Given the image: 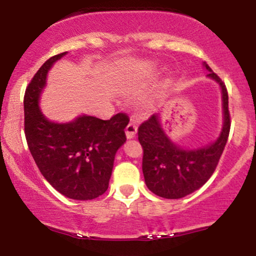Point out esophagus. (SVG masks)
Here are the masks:
<instances>
[{
    "instance_id": "34e87169",
    "label": "esophagus",
    "mask_w": 256,
    "mask_h": 256,
    "mask_svg": "<svg viewBox=\"0 0 256 256\" xmlns=\"http://www.w3.org/2000/svg\"><path fill=\"white\" fill-rule=\"evenodd\" d=\"M125 132H126V137H128V140H131V138H134V136H136V134H137V126L134 125V122H130V124L126 126Z\"/></svg>"
}]
</instances>
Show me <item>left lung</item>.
Segmentation results:
<instances>
[{
    "instance_id": "8db88e82",
    "label": "left lung",
    "mask_w": 256,
    "mask_h": 256,
    "mask_svg": "<svg viewBox=\"0 0 256 256\" xmlns=\"http://www.w3.org/2000/svg\"><path fill=\"white\" fill-rule=\"evenodd\" d=\"M207 77L222 89V128L218 138L198 148H182L166 134L158 114H152L138 128L143 148L142 170L148 189L164 198H182L204 185L219 162L230 132L228 96L225 84L207 64Z\"/></svg>"
}]
</instances>
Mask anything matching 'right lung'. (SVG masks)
<instances>
[{"instance_id": "add662e5", "label": "right lung", "mask_w": 256, "mask_h": 256, "mask_svg": "<svg viewBox=\"0 0 256 256\" xmlns=\"http://www.w3.org/2000/svg\"><path fill=\"white\" fill-rule=\"evenodd\" d=\"M67 52L46 60L25 91V136L32 158L43 177L56 192L72 200H92L106 192L114 158L126 142L128 116L110 120L79 116L72 122H55L40 108L46 76Z\"/></svg>"}]
</instances>
